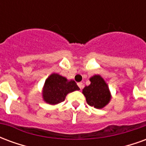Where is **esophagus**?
<instances>
[{
    "instance_id": "obj_1",
    "label": "esophagus",
    "mask_w": 146,
    "mask_h": 146,
    "mask_svg": "<svg viewBox=\"0 0 146 146\" xmlns=\"http://www.w3.org/2000/svg\"><path fill=\"white\" fill-rule=\"evenodd\" d=\"M77 85H78V87H79L80 90L84 88V84H83L82 83H78V84H77Z\"/></svg>"
}]
</instances>
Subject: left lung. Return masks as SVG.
Returning a JSON list of instances; mask_svg holds the SVG:
<instances>
[{
  "label": "left lung",
  "mask_w": 146,
  "mask_h": 146,
  "mask_svg": "<svg viewBox=\"0 0 146 146\" xmlns=\"http://www.w3.org/2000/svg\"><path fill=\"white\" fill-rule=\"evenodd\" d=\"M90 81L91 84L86 86L82 92L88 104L96 109L105 107L111 99L107 84L99 75H95L91 77Z\"/></svg>",
  "instance_id": "left-lung-1"
}]
</instances>
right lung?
Instances as JSON below:
<instances>
[{"label": "right lung", "instance_id": "obj_1", "mask_svg": "<svg viewBox=\"0 0 146 146\" xmlns=\"http://www.w3.org/2000/svg\"><path fill=\"white\" fill-rule=\"evenodd\" d=\"M80 90L74 80H68L57 73H52L45 80L42 95L43 99L50 105H56L63 102L67 94Z\"/></svg>", "mask_w": 146, "mask_h": 146}]
</instances>
